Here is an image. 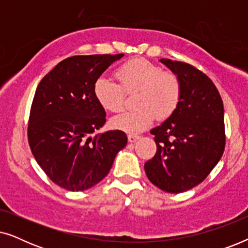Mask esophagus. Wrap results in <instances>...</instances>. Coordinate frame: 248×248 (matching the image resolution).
I'll return each instance as SVG.
<instances>
[{
  "label": "esophagus",
  "instance_id": "34e87169",
  "mask_svg": "<svg viewBox=\"0 0 248 248\" xmlns=\"http://www.w3.org/2000/svg\"><path fill=\"white\" fill-rule=\"evenodd\" d=\"M127 139H128V142L133 143V142L139 140V139H140V137H139V135H137V134H128L127 135Z\"/></svg>",
  "mask_w": 248,
  "mask_h": 248
}]
</instances>
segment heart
Wrapping results in <instances>:
<instances>
[{
  "label": "heart",
  "instance_id": "heart-1",
  "mask_svg": "<svg viewBox=\"0 0 248 248\" xmlns=\"http://www.w3.org/2000/svg\"><path fill=\"white\" fill-rule=\"evenodd\" d=\"M121 86L106 78H99L93 86V94L101 107L117 113L123 109L125 94L135 93L134 107L111 120L117 130L139 133L152 124L155 118L162 121L177 109L182 98V83L177 74L162 71L157 64L143 59L124 63L116 71Z\"/></svg>",
  "mask_w": 248,
  "mask_h": 248
}]
</instances>
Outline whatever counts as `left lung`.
I'll return each mask as SVG.
<instances>
[{
    "mask_svg": "<svg viewBox=\"0 0 248 248\" xmlns=\"http://www.w3.org/2000/svg\"><path fill=\"white\" fill-rule=\"evenodd\" d=\"M182 83L177 109L152 128L157 152L145 162L149 181L162 191L182 193L199 185L225 150L223 104L215 83L187 63L161 59Z\"/></svg>",
    "mask_w": 248,
    "mask_h": 248,
    "instance_id": "obj_1",
    "label": "left lung"
}]
</instances>
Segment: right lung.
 I'll return each mask as SVG.
<instances>
[{
  "label": "right lung",
  "instance_id": "1",
  "mask_svg": "<svg viewBox=\"0 0 248 248\" xmlns=\"http://www.w3.org/2000/svg\"><path fill=\"white\" fill-rule=\"evenodd\" d=\"M123 56L67 57L37 87L28 124L30 149L45 174L67 191H84L103 181L127 143L126 134L118 130L93 137L106 123L94 82Z\"/></svg>",
  "mask_w": 248,
  "mask_h": 248
}]
</instances>
